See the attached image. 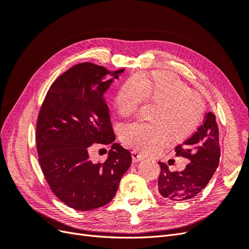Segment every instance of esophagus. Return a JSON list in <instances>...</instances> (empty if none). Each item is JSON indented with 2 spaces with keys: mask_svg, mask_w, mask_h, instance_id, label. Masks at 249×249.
Wrapping results in <instances>:
<instances>
[{
  "mask_svg": "<svg viewBox=\"0 0 249 249\" xmlns=\"http://www.w3.org/2000/svg\"><path fill=\"white\" fill-rule=\"evenodd\" d=\"M132 159L134 162H139V161H142L143 159H144V156H143L142 154H139L138 152H132Z\"/></svg>",
  "mask_w": 249,
  "mask_h": 249,
  "instance_id": "34e87169",
  "label": "esophagus"
}]
</instances>
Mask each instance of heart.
<instances>
[{
	"label": "heart",
	"instance_id": "heart-1",
	"mask_svg": "<svg viewBox=\"0 0 249 249\" xmlns=\"http://www.w3.org/2000/svg\"><path fill=\"white\" fill-rule=\"evenodd\" d=\"M143 100L157 104L150 119L154 123H132L123 127L120 137L125 145L143 154H152L167 142L169 135L180 140L197 129L205 113L200 97L191 92L177 74L157 71L130 78L115 95L120 116L136 113Z\"/></svg>",
	"mask_w": 249,
	"mask_h": 249
}]
</instances>
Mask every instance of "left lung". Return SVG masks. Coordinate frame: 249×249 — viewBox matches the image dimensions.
<instances>
[{"instance_id":"left-lung-1","label":"left lung","mask_w":249,"mask_h":249,"mask_svg":"<svg viewBox=\"0 0 249 249\" xmlns=\"http://www.w3.org/2000/svg\"><path fill=\"white\" fill-rule=\"evenodd\" d=\"M176 153L189 160V164L182 171H170L166 164L159 162L158 191L171 201L191 199L208 185L220 160L219 131L212 112L207 113L203 124L190 138L176 147Z\"/></svg>"}]
</instances>
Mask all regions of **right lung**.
<instances>
[{"label": "right lung", "instance_id": "1", "mask_svg": "<svg viewBox=\"0 0 249 249\" xmlns=\"http://www.w3.org/2000/svg\"><path fill=\"white\" fill-rule=\"evenodd\" d=\"M124 71H110L89 62L74 65L53 83L41 105L36 125L40 167L52 191L74 210L107 205L131 166L129 150L113 142L104 97ZM93 142L111 144L105 162L89 159Z\"/></svg>", "mask_w": 249, "mask_h": 249}]
</instances>
